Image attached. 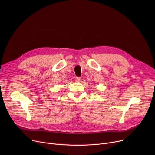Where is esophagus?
Masks as SVG:
<instances>
[{
    "instance_id": "1",
    "label": "esophagus",
    "mask_w": 155,
    "mask_h": 155,
    "mask_svg": "<svg viewBox=\"0 0 155 155\" xmlns=\"http://www.w3.org/2000/svg\"><path fill=\"white\" fill-rule=\"evenodd\" d=\"M75 80L76 81V82H80V81L82 80V78L80 77H76L75 78Z\"/></svg>"
}]
</instances>
